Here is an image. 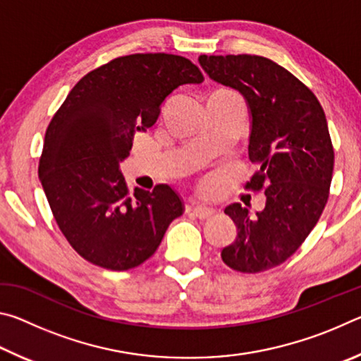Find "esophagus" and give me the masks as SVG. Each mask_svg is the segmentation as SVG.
Instances as JSON below:
<instances>
[{"mask_svg": "<svg viewBox=\"0 0 361 361\" xmlns=\"http://www.w3.org/2000/svg\"><path fill=\"white\" fill-rule=\"evenodd\" d=\"M191 212H192V215L197 216L199 219H207V218H210L213 213H215V210L210 209V207H202V205H194Z\"/></svg>", "mask_w": 361, "mask_h": 361, "instance_id": "1", "label": "esophagus"}]
</instances>
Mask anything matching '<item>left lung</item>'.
Wrapping results in <instances>:
<instances>
[{"label":"left lung","instance_id":"8db88e82","mask_svg":"<svg viewBox=\"0 0 361 361\" xmlns=\"http://www.w3.org/2000/svg\"><path fill=\"white\" fill-rule=\"evenodd\" d=\"M199 63L213 81L239 90L252 113L256 172L245 189H264L266 207L256 216L240 204L226 207L237 237L221 258L237 272L258 274L302 245L328 202L334 149L325 111L307 85L266 57L200 56Z\"/></svg>","mask_w":361,"mask_h":361}]
</instances>
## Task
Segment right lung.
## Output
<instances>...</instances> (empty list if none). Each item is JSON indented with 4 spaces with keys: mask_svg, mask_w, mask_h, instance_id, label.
Listing matches in <instances>:
<instances>
[{
    "mask_svg": "<svg viewBox=\"0 0 361 361\" xmlns=\"http://www.w3.org/2000/svg\"><path fill=\"white\" fill-rule=\"evenodd\" d=\"M202 81L199 66L181 56L130 54L82 76L54 114L38 173L59 229L85 261L109 271L137 267L183 215L169 185L130 195L119 162L133 130L154 126L169 94Z\"/></svg>",
    "mask_w": 361,
    "mask_h": 361,
    "instance_id": "obj_1",
    "label": "right lung"
}]
</instances>
